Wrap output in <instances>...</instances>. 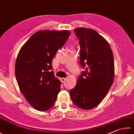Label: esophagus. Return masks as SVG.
<instances>
[{
	"instance_id": "34e87169",
	"label": "esophagus",
	"mask_w": 134,
	"mask_h": 134,
	"mask_svg": "<svg viewBox=\"0 0 134 134\" xmlns=\"http://www.w3.org/2000/svg\"><path fill=\"white\" fill-rule=\"evenodd\" d=\"M66 79H65V78H64V77H62V78H61V79H60V80H61V82H62V83H64L65 81H66Z\"/></svg>"
}]
</instances>
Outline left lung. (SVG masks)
Returning <instances> with one entry per match:
<instances>
[{"label": "left lung", "mask_w": 134, "mask_h": 134, "mask_svg": "<svg viewBox=\"0 0 134 134\" xmlns=\"http://www.w3.org/2000/svg\"><path fill=\"white\" fill-rule=\"evenodd\" d=\"M79 39L80 60L85 69L70 90L75 105L91 110L102 102L114 79V62L112 50L106 40L93 29H75Z\"/></svg>", "instance_id": "left-lung-1"}]
</instances>
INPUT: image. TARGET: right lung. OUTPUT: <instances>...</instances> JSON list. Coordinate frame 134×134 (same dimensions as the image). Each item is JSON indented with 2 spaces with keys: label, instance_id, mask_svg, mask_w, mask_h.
<instances>
[{
  "label": "right lung",
  "instance_id": "add662e5",
  "mask_svg": "<svg viewBox=\"0 0 134 134\" xmlns=\"http://www.w3.org/2000/svg\"><path fill=\"white\" fill-rule=\"evenodd\" d=\"M70 34L68 30L36 32L20 49L15 65L20 90L29 104L40 111L51 108L60 90L52 60Z\"/></svg>",
  "mask_w": 134,
  "mask_h": 134
}]
</instances>
